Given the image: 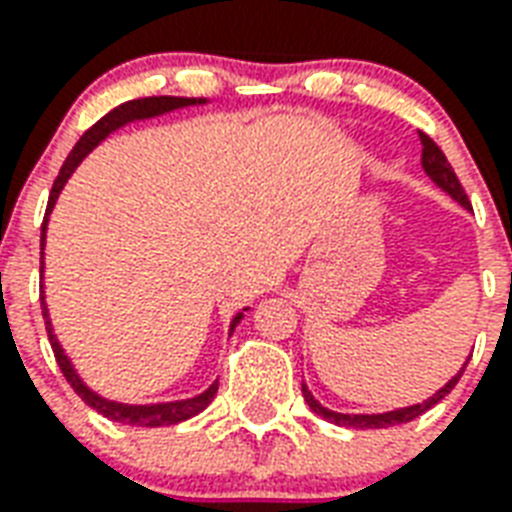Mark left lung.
Wrapping results in <instances>:
<instances>
[{"label": "left lung", "mask_w": 512, "mask_h": 512, "mask_svg": "<svg viewBox=\"0 0 512 512\" xmlns=\"http://www.w3.org/2000/svg\"><path fill=\"white\" fill-rule=\"evenodd\" d=\"M421 166H424V171L429 174V179L435 182V185H440L443 190H446L451 198H456L459 204L467 206L470 209V201H467V193H464V187L462 182L456 179L454 169H451V163L446 161V155H443V150H440L438 144L432 142L427 134H421ZM467 368V365H464ZM464 370H459L451 381H448L443 389H440L438 395L435 397H429L427 403H421V405H411V408H400V411H389V413H376V416H346V413H333V411H327V408H322V405L311 397V392L306 389V384H303V397H306V403L311 411L317 413V416H322V419L327 421H333V424H341V427H354V429H378V427H392V424H405V421H413V419H419L421 413L429 411L432 405L440 403L443 397L451 392L456 386V381L462 378Z\"/></svg>", "instance_id": "1"}]
</instances>
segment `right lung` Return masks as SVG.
Returning <instances> with one entry per match:
<instances>
[{"label": "right lung", "mask_w": 512, "mask_h": 512, "mask_svg": "<svg viewBox=\"0 0 512 512\" xmlns=\"http://www.w3.org/2000/svg\"><path fill=\"white\" fill-rule=\"evenodd\" d=\"M187 104H195V99H179V96H147V99H134L126 101V104H120V107L109 109L107 115L101 117L99 123H93L83 136H80V142L74 144V150L69 152V158L64 161L61 171H58L56 182H53V190H50V201H48V212H45V222H42V247H45V228H48V214L56 204L58 193H61V187L66 185V179L72 177V171L77 169V163L83 161L85 155L96 147V144L104 139L107 134H112L115 128L126 126L128 120H142V117H152V115H163V112H169V109L177 107H187ZM39 271H42V265H39ZM42 317H45V325H48V338L50 346H53V354H56V362L64 378L69 381L77 395L83 397L85 403L91 405L93 411H99L101 416H107L112 421H120V424H131V427H163V424H177V421H185L195 413H201L206 405L212 403V397L217 395V381H214L209 389H206L204 395L193 397V400H179V403H163V405H123V403H109L104 397L93 395L91 389L77 378L74 368L69 365V360L64 357V351L58 346L56 335H53V327H50L48 319V308L42 303ZM241 314L233 319V325H230V333H233V327L239 325Z\"/></svg>", "instance_id": "right-lung-1"}]
</instances>
